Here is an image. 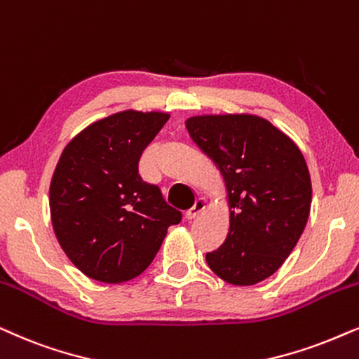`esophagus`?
Wrapping results in <instances>:
<instances>
[{"instance_id": "34e87169", "label": "esophagus", "mask_w": 359, "mask_h": 359, "mask_svg": "<svg viewBox=\"0 0 359 359\" xmlns=\"http://www.w3.org/2000/svg\"><path fill=\"white\" fill-rule=\"evenodd\" d=\"M206 206H208L206 199H204V198H198L196 203H194V206L191 208V209H188V211H186V219H188V221L196 219L199 214H201V212L204 211V209H206Z\"/></svg>"}]
</instances>
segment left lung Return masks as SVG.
Masks as SVG:
<instances>
[{
	"mask_svg": "<svg viewBox=\"0 0 359 359\" xmlns=\"http://www.w3.org/2000/svg\"><path fill=\"white\" fill-rule=\"evenodd\" d=\"M186 128L221 170L229 206L224 244L206 262L231 285H255L280 269L309 221L305 158L287 133L254 114L194 115Z\"/></svg>",
	"mask_w": 359,
	"mask_h": 359,
	"instance_id": "left-lung-1",
	"label": "left lung"
}]
</instances>
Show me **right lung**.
Listing matches in <instances>:
<instances>
[{
  "label": "right lung",
  "instance_id": "add662e5",
  "mask_svg": "<svg viewBox=\"0 0 359 359\" xmlns=\"http://www.w3.org/2000/svg\"><path fill=\"white\" fill-rule=\"evenodd\" d=\"M168 118L166 111H117L64 148L50 180V221L83 276L105 283L138 277L183 217L138 175L140 156Z\"/></svg>",
  "mask_w": 359,
  "mask_h": 359
}]
</instances>
